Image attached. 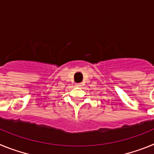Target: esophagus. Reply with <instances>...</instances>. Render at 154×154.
<instances>
[{"label":"esophagus","mask_w":154,"mask_h":154,"mask_svg":"<svg viewBox=\"0 0 154 154\" xmlns=\"http://www.w3.org/2000/svg\"><path fill=\"white\" fill-rule=\"evenodd\" d=\"M75 85L77 87H80V86H82V83H77Z\"/></svg>","instance_id":"34e87169"}]
</instances>
